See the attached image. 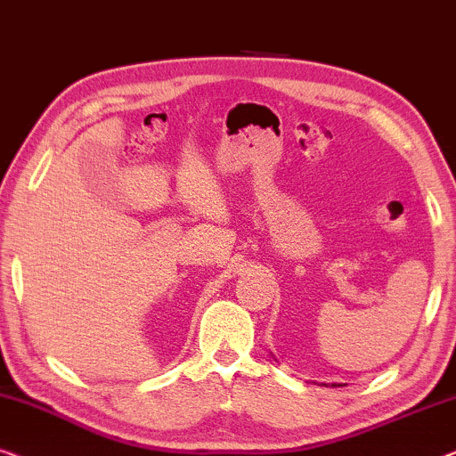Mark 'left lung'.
Masks as SVG:
<instances>
[{"mask_svg": "<svg viewBox=\"0 0 456 456\" xmlns=\"http://www.w3.org/2000/svg\"><path fill=\"white\" fill-rule=\"evenodd\" d=\"M332 387H337V384H332Z\"/></svg>", "mask_w": 456, "mask_h": 456, "instance_id": "obj_1", "label": "left lung"}]
</instances>
